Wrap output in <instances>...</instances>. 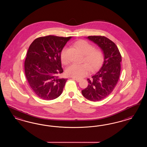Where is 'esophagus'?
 I'll return each instance as SVG.
<instances>
[{"label": "esophagus", "instance_id": "esophagus-1", "mask_svg": "<svg viewBox=\"0 0 147 147\" xmlns=\"http://www.w3.org/2000/svg\"><path fill=\"white\" fill-rule=\"evenodd\" d=\"M72 79L76 80V81H77V82H79L80 81V79H76V78H72Z\"/></svg>", "mask_w": 147, "mask_h": 147}]
</instances>
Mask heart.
I'll list each match as a JSON object with an SVG mask.
<instances>
[{
    "label": "heart",
    "mask_w": 147,
    "mask_h": 147,
    "mask_svg": "<svg viewBox=\"0 0 147 147\" xmlns=\"http://www.w3.org/2000/svg\"><path fill=\"white\" fill-rule=\"evenodd\" d=\"M75 46L84 54V61L87 63L81 64H72L66 69L68 76L76 79H81L87 76L90 71L96 69L99 67L103 59V52L101 49H94L93 45L84 40H80L75 42ZM67 49L63 48L60 53L61 62L68 64L69 60L66 55Z\"/></svg>",
    "instance_id": "heart-1"
}]
</instances>
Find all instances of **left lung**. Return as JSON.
<instances>
[{
    "mask_svg": "<svg viewBox=\"0 0 147 147\" xmlns=\"http://www.w3.org/2000/svg\"><path fill=\"white\" fill-rule=\"evenodd\" d=\"M101 49L104 61L100 69L90 79L88 85L81 91L83 96L92 101H98L107 97L113 92L120 77L122 58L114 42L104 36H88Z\"/></svg>",
    "mask_w": 147,
    "mask_h": 147,
    "instance_id": "1",
    "label": "left lung"
}]
</instances>
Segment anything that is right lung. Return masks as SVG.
<instances>
[{
	"label": "right lung",
	"mask_w": 147,
	"mask_h": 147,
	"mask_svg": "<svg viewBox=\"0 0 147 147\" xmlns=\"http://www.w3.org/2000/svg\"><path fill=\"white\" fill-rule=\"evenodd\" d=\"M71 38L41 36L29 47L24 64L25 76L33 92L43 100H54L62 94L67 79L58 76L63 71L60 53Z\"/></svg>",
	"instance_id": "add662e5"
}]
</instances>
